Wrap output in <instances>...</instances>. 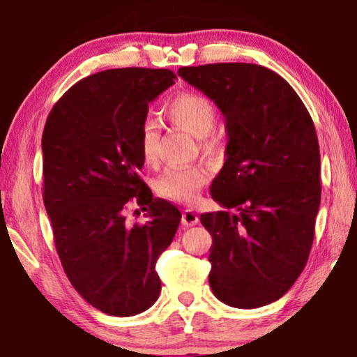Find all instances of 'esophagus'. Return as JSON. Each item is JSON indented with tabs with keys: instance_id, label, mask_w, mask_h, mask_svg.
Here are the masks:
<instances>
[{
	"instance_id": "esophagus-1",
	"label": "esophagus",
	"mask_w": 357,
	"mask_h": 357,
	"mask_svg": "<svg viewBox=\"0 0 357 357\" xmlns=\"http://www.w3.org/2000/svg\"><path fill=\"white\" fill-rule=\"evenodd\" d=\"M181 222H183L184 227H193L197 225L200 219H198V214L193 209H185L183 213V217H181Z\"/></svg>"
}]
</instances>
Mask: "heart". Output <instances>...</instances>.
<instances>
[{
    "label": "heart",
    "mask_w": 357,
    "mask_h": 357,
    "mask_svg": "<svg viewBox=\"0 0 357 357\" xmlns=\"http://www.w3.org/2000/svg\"><path fill=\"white\" fill-rule=\"evenodd\" d=\"M165 113L174 126L202 140L203 148L214 149L219 144V138L213 135L217 124V108L206 96L198 93L179 94L168 102ZM159 140V121L154 118L143 119L138 143H140L142 159L146 165L157 162ZM209 170L203 165L167 168L155 181V192L168 200L193 203L200 195L203 185L209 181Z\"/></svg>",
    "instance_id": "heart-1"
}]
</instances>
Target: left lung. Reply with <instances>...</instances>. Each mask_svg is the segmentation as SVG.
<instances>
[{
    "label": "left lung",
    "mask_w": 357,
    "mask_h": 357,
    "mask_svg": "<svg viewBox=\"0 0 357 357\" xmlns=\"http://www.w3.org/2000/svg\"><path fill=\"white\" fill-rule=\"evenodd\" d=\"M178 75L219 107L228 135L211 185L225 211L200 217L213 236L209 285L236 309L271 304L293 287L312 249L321 202L315 126L289 83L263 66L204 64Z\"/></svg>",
    "instance_id": "8db88e82"
}]
</instances>
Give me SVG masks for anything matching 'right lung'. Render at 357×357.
I'll return each instance as SVG.
<instances>
[{"mask_svg":"<svg viewBox=\"0 0 357 357\" xmlns=\"http://www.w3.org/2000/svg\"><path fill=\"white\" fill-rule=\"evenodd\" d=\"M174 78L143 68L89 75L56 102L42 134L44 204L64 273L112 317L138 315L159 298L155 261L181 222L178 208L153 198L140 178L138 143L149 102ZM130 202L149 211L146 224L127 222Z\"/></svg>","mask_w":357,"mask_h":357,"instance_id":"1","label":"right lung"}]
</instances>
